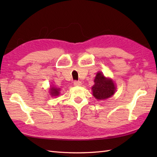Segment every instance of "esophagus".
<instances>
[{"label": "esophagus", "instance_id": "obj_1", "mask_svg": "<svg viewBox=\"0 0 157 157\" xmlns=\"http://www.w3.org/2000/svg\"><path fill=\"white\" fill-rule=\"evenodd\" d=\"M73 85L75 86H81L82 85V82H79V81H75L74 82H73Z\"/></svg>", "mask_w": 157, "mask_h": 157}]
</instances>
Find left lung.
Wrapping results in <instances>:
<instances>
[{"label":"left lung","mask_w":157,"mask_h":157,"mask_svg":"<svg viewBox=\"0 0 157 157\" xmlns=\"http://www.w3.org/2000/svg\"><path fill=\"white\" fill-rule=\"evenodd\" d=\"M94 84L92 90L93 96L98 100H105L111 97L116 88L111 79L106 78L101 72H98L94 79Z\"/></svg>","instance_id":"obj_1"}]
</instances>
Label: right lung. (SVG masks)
Wrapping results in <instances>:
<instances>
[{
  "mask_svg": "<svg viewBox=\"0 0 157 157\" xmlns=\"http://www.w3.org/2000/svg\"><path fill=\"white\" fill-rule=\"evenodd\" d=\"M59 89L55 88H51V95L53 96H58L59 94Z\"/></svg>",
  "mask_w": 157,
  "mask_h": 157,
  "instance_id": "right-lung-1",
  "label": "right lung"
}]
</instances>
